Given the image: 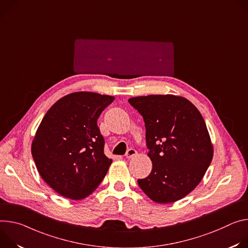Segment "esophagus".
I'll return each mask as SVG.
<instances>
[{"instance_id": "esophagus-1", "label": "esophagus", "mask_w": 248, "mask_h": 248, "mask_svg": "<svg viewBox=\"0 0 248 248\" xmlns=\"http://www.w3.org/2000/svg\"><path fill=\"white\" fill-rule=\"evenodd\" d=\"M136 155H137V151H136L135 149H129V150L127 151L125 156H126L127 158H131V157L135 156Z\"/></svg>"}]
</instances>
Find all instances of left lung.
Instances as JSON below:
<instances>
[{
	"label": "left lung",
	"mask_w": 248,
	"mask_h": 248,
	"mask_svg": "<svg viewBox=\"0 0 248 248\" xmlns=\"http://www.w3.org/2000/svg\"><path fill=\"white\" fill-rule=\"evenodd\" d=\"M143 116L153 169L138 179L145 194L160 204L182 199L202 180L213 158L210 135L199 110L172 94L132 97Z\"/></svg>",
	"instance_id": "1"
}]
</instances>
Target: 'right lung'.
I'll list each match as a JSON object with an SVG mask.
<instances>
[{
    "instance_id": "right-lung-1",
    "label": "right lung",
    "mask_w": 248,
    "mask_h": 248,
    "mask_svg": "<svg viewBox=\"0 0 248 248\" xmlns=\"http://www.w3.org/2000/svg\"><path fill=\"white\" fill-rule=\"evenodd\" d=\"M113 100L95 93H74L55 102L43 117L31 154L43 180L60 195L84 199L107 173L112 159L104 155L97 119Z\"/></svg>"
}]
</instances>
